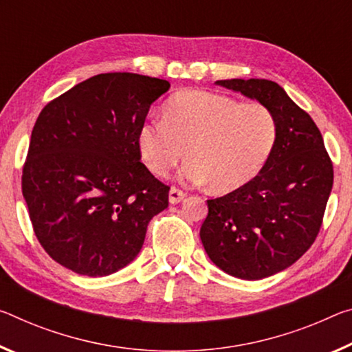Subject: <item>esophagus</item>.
<instances>
[{
  "label": "esophagus",
  "mask_w": 352,
  "mask_h": 352,
  "mask_svg": "<svg viewBox=\"0 0 352 352\" xmlns=\"http://www.w3.org/2000/svg\"><path fill=\"white\" fill-rule=\"evenodd\" d=\"M185 197H186V192L185 191H182V189H178L175 186L170 188V191H169V202L170 204L182 202V200L185 199Z\"/></svg>",
  "instance_id": "obj_1"
}]
</instances>
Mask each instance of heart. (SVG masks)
Instances as JSON below:
<instances>
[{
  "label": "heart",
  "mask_w": 352,
  "mask_h": 352,
  "mask_svg": "<svg viewBox=\"0 0 352 352\" xmlns=\"http://www.w3.org/2000/svg\"><path fill=\"white\" fill-rule=\"evenodd\" d=\"M277 138V119L267 106L186 89L163 103L161 122L139 126L138 148L155 175L169 174L186 153L185 180L230 192L260 174Z\"/></svg>",
  "instance_id": "b5f03b06"
}]
</instances>
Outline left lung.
Wrapping results in <instances>:
<instances>
[{
  "label": "left lung",
  "instance_id": "obj_1",
  "mask_svg": "<svg viewBox=\"0 0 352 352\" xmlns=\"http://www.w3.org/2000/svg\"><path fill=\"white\" fill-rule=\"evenodd\" d=\"M217 85L258 100L274 113L278 138L260 174L246 185L206 200L200 227L206 254L227 274L258 280L299 260L320 233L333 166L311 117L270 80Z\"/></svg>",
  "mask_w": 352,
  "mask_h": 352
}]
</instances>
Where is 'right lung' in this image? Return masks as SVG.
Instances as JSON below:
<instances>
[{
	"instance_id": "obj_1",
	"label": "right lung",
	"mask_w": 352,
	"mask_h": 352,
	"mask_svg": "<svg viewBox=\"0 0 352 352\" xmlns=\"http://www.w3.org/2000/svg\"><path fill=\"white\" fill-rule=\"evenodd\" d=\"M160 78L100 74L50 102L32 128L21 191L54 261L89 277L131 263L169 186L141 163L138 131L169 91Z\"/></svg>"
}]
</instances>
